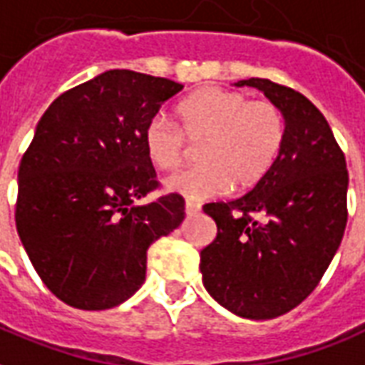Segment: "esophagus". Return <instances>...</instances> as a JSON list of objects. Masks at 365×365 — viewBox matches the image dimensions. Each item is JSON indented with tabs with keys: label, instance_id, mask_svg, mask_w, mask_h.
Segmentation results:
<instances>
[{
	"label": "esophagus",
	"instance_id": "1",
	"mask_svg": "<svg viewBox=\"0 0 365 365\" xmlns=\"http://www.w3.org/2000/svg\"><path fill=\"white\" fill-rule=\"evenodd\" d=\"M201 210V205L193 203V201H185V212L187 215H197Z\"/></svg>",
	"mask_w": 365,
	"mask_h": 365
}]
</instances>
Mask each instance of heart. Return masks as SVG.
I'll return each mask as SVG.
<instances>
[{"mask_svg": "<svg viewBox=\"0 0 365 365\" xmlns=\"http://www.w3.org/2000/svg\"><path fill=\"white\" fill-rule=\"evenodd\" d=\"M174 128L155 115L143 131L147 160L160 172L182 168L190 147H199V168L166 182L174 193L210 199L232 187L247 191L263 182L279 158L286 139V120L271 100L220 86H203L175 106Z\"/></svg>", "mask_w": 365, "mask_h": 365, "instance_id": "b5f03b06", "label": "heart"}]
</instances>
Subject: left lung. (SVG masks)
Wrapping results in <instances>:
<instances>
[{"label":"left lung","instance_id":"obj_1","mask_svg":"<svg viewBox=\"0 0 365 365\" xmlns=\"http://www.w3.org/2000/svg\"><path fill=\"white\" fill-rule=\"evenodd\" d=\"M237 86H255L282 110L286 139L263 182L205 205L217 237L199 269L220 306L261 321L302 304L331 265L348 220V170L325 115L304 94L255 77Z\"/></svg>","mask_w":365,"mask_h":365}]
</instances>
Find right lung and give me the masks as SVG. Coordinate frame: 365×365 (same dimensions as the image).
<instances>
[{"label":"right lung","instance_id":"add662e5","mask_svg":"<svg viewBox=\"0 0 365 365\" xmlns=\"http://www.w3.org/2000/svg\"><path fill=\"white\" fill-rule=\"evenodd\" d=\"M183 85L112 69L59 94L40 118L19 166L15 222L48 290L98 312L131 298L148 245L185 217L178 193L135 205L160 187L143 131Z\"/></svg>","mask_w":365,"mask_h":365}]
</instances>
